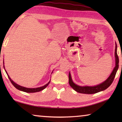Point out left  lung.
Listing matches in <instances>:
<instances>
[{
    "mask_svg": "<svg viewBox=\"0 0 122 122\" xmlns=\"http://www.w3.org/2000/svg\"><path fill=\"white\" fill-rule=\"evenodd\" d=\"M117 44L116 43V47H115V67L114 69L112 71V73L109 76V77L107 78L106 81L102 82L98 85L95 86H80L77 84H75L73 82V80L71 77V73H69V85L71 86V88H73L74 90H75L76 92H77L79 93L82 94H95L97 92H98L101 91L106 90V89L108 88L114 80L116 74L117 73V70L118 69L119 67V58L118 55L117 54Z\"/></svg>",
    "mask_w": 122,
    "mask_h": 122,
    "instance_id": "8db88e82",
    "label": "left lung"
}]
</instances>
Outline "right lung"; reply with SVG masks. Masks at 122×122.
Listing matches in <instances>:
<instances>
[{
    "label": "right lung",
    "instance_id": "add662e5",
    "mask_svg": "<svg viewBox=\"0 0 122 122\" xmlns=\"http://www.w3.org/2000/svg\"><path fill=\"white\" fill-rule=\"evenodd\" d=\"M4 68H5V67H4ZM6 73L7 75L8 76V77H9V78L10 80V81H11V82L12 83V84H13V85L14 86L15 88H16L17 89L19 90L20 91H22V92H30H30H40V91L44 90V89L46 88L47 86H48V85L49 84V83H50V81L51 80L49 81V82H48V83H47L46 84H45V86H41V87H39V88H25V87H24V86H20L19 85H18V84H17L16 83H15V82H14L12 80H11V78L10 77V76H9V75L7 74V73L6 72V70H5Z\"/></svg>",
    "mask_w": 122,
    "mask_h": 122
}]
</instances>
